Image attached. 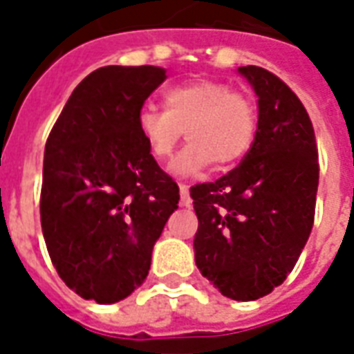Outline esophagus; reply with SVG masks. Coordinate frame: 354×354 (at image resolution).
<instances>
[{"label":"esophagus","instance_id":"34e87169","mask_svg":"<svg viewBox=\"0 0 354 354\" xmlns=\"http://www.w3.org/2000/svg\"><path fill=\"white\" fill-rule=\"evenodd\" d=\"M180 205L182 207H189L192 205V197H189V192H187V185L180 184Z\"/></svg>","mask_w":354,"mask_h":354}]
</instances>
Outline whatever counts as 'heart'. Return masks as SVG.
I'll list each match as a JSON object with an SVG mask.
<instances>
[{
	"label": "heart",
	"instance_id": "b5f03b06",
	"mask_svg": "<svg viewBox=\"0 0 354 354\" xmlns=\"http://www.w3.org/2000/svg\"><path fill=\"white\" fill-rule=\"evenodd\" d=\"M165 109L144 106L136 113V131L147 153L165 162L174 153L185 131L189 146L180 153L172 170L192 176L212 165L225 167L243 159L256 136V108L243 93L220 81H193L170 87Z\"/></svg>",
	"mask_w": 354,
	"mask_h": 354
}]
</instances>
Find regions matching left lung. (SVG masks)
Here are the masks:
<instances>
[{
    "label": "left lung",
    "instance_id": "left-lung-1",
    "mask_svg": "<svg viewBox=\"0 0 354 354\" xmlns=\"http://www.w3.org/2000/svg\"><path fill=\"white\" fill-rule=\"evenodd\" d=\"M258 94V129L245 159L189 189L199 230L195 263L225 297L252 301L286 281L315 222L319 151L307 109L260 66H243Z\"/></svg>",
    "mask_w": 354,
    "mask_h": 354
}]
</instances>
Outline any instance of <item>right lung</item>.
<instances>
[{
  "instance_id": "right-lung-1",
  "label": "right lung",
  "mask_w": 354,
  "mask_h": 354,
  "mask_svg": "<svg viewBox=\"0 0 354 354\" xmlns=\"http://www.w3.org/2000/svg\"><path fill=\"white\" fill-rule=\"evenodd\" d=\"M159 66H104L66 102L45 144L39 212L60 279L83 299L115 304L146 281L180 189L136 131Z\"/></svg>"
}]
</instances>
